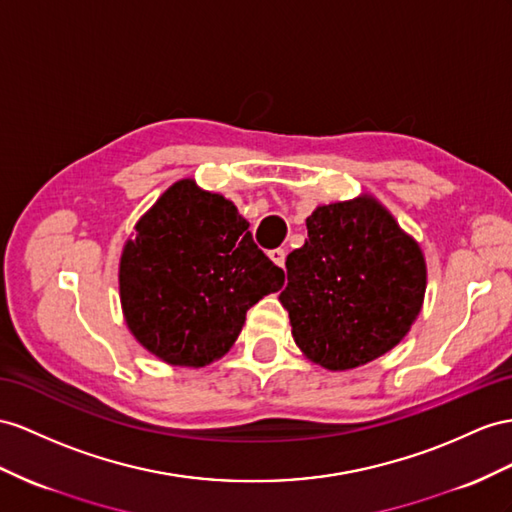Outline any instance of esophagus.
<instances>
[{
	"instance_id": "1",
	"label": "esophagus",
	"mask_w": 512,
	"mask_h": 512,
	"mask_svg": "<svg viewBox=\"0 0 512 512\" xmlns=\"http://www.w3.org/2000/svg\"><path fill=\"white\" fill-rule=\"evenodd\" d=\"M268 257H270L279 268L285 266V251H283V248H274V251L268 253Z\"/></svg>"
}]
</instances>
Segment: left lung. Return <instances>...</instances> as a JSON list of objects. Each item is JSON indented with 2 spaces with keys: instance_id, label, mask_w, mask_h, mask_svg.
I'll return each instance as SVG.
<instances>
[{
  "instance_id": "1",
  "label": "left lung",
  "mask_w": 512,
  "mask_h": 512,
  "mask_svg": "<svg viewBox=\"0 0 512 512\" xmlns=\"http://www.w3.org/2000/svg\"><path fill=\"white\" fill-rule=\"evenodd\" d=\"M307 235L285 259L279 296L300 352L344 372L396 348L424 305L422 246L368 192L318 205Z\"/></svg>"
}]
</instances>
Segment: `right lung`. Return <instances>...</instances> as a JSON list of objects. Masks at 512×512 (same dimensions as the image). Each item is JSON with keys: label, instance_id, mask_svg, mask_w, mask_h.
I'll use <instances>...</instances> for the list:
<instances>
[{"label": "right lung", "instance_id": "add662e5", "mask_svg": "<svg viewBox=\"0 0 512 512\" xmlns=\"http://www.w3.org/2000/svg\"><path fill=\"white\" fill-rule=\"evenodd\" d=\"M285 274L259 251L229 199L179 179L136 222L119 264L136 342L179 368H205L238 339L246 311Z\"/></svg>", "mask_w": 512, "mask_h": 512}]
</instances>
